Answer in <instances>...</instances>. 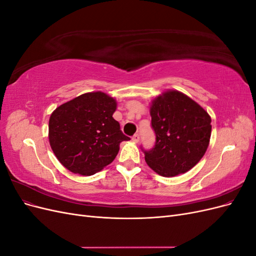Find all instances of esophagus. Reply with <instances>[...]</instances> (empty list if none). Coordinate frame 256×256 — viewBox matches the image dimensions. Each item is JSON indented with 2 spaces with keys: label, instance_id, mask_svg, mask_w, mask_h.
<instances>
[{
  "label": "esophagus",
  "instance_id": "obj_1",
  "mask_svg": "<svg viewBox=\"0 0 256 256\" xmlns=\"http://www.w3.org/2000/svg\"><path fill=\"white\" fill-rule=\"evenodd\" d=\"M132 141H134V143H138V141H140V134H136L132 136Z\"/></svg>",
  "mask_w": 256,
  "mask_h": 256
}]
</instances>
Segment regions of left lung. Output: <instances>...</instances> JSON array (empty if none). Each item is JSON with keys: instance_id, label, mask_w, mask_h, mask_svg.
Segmentation results:
<instances>
[{"instance_id": "8db88e82", "label": "left lung", "mask_w": 256, "mask_h": 256, "mask_svg": "<svg viewBox=\"0 0 256 256\" xmlns=\"http://www.w3.org/2000/svg\"><path fill=\"white\" fill-rule=\"evenodd\" d=\"M150 113L156 144L144 152L147 166L164 177L188 172L207 150L210 116L194 100L175 90L154 98Z\"/></svg>"}]
</instances>
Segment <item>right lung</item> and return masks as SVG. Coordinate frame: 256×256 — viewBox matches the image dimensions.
<instances>
[{
	"mask_svg": "<svg viewBox=\"0 0 256 256\" xmlns=\"http://www.w3.org/2000/svg\"><path fill=\"white\" fill-rule=\"evenodd\" d=\"M116 100L104 92H85L54 110L49 120V142L58 160L83 176L110 164L120 144L130 138L113 118Z\"/></svg>",
	"mask_w": 256,
	"mask_h": 256,
	"instance_id": "add662e5",
	"label": "right lung"
}]
</instances>
